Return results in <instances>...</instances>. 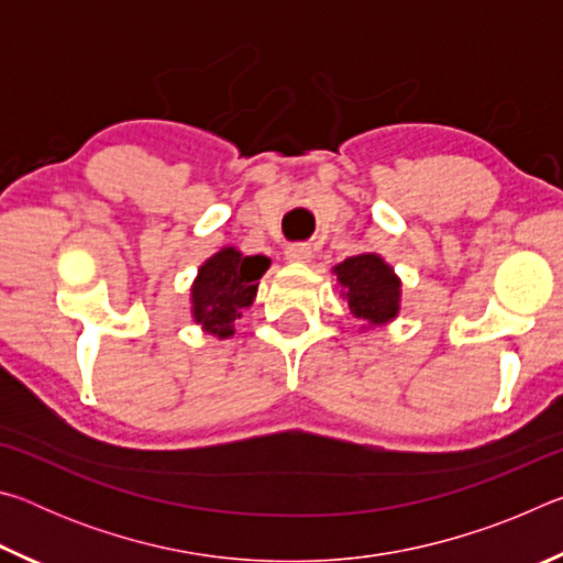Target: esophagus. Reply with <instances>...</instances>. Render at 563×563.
I'll use <instances>...</instances> for the list:
<instances>
[{
    "label": "esophagus",
    "mask_w": 563,
    "mask_h": 563,
    "mask_svg": "<svg viewBox=\"0 0 563 563\" xmlns=\"http://www.w3.org/2000/svg\"><path fill=\"white\" fill-rule=\"evenodd\" d=\"M285 258L292 263H308L312 258V247L308 243H290L285 247Z\"/></svg>",
    "instance_id": "34e87169"
}]
</instances>
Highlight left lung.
<instances>
[{
    "mask_svg": "<svg viewBox=\"0 0 563 563\" xmlns=\"http://www.w3.org/2000/svg\"><path fill=\"white\" fill-rule=\"evenodd\" d=\"M338 283L347 292L350 312L369 325L389 322L399 310V280L379 255H355L335 268Z\"/></svg>",
    "mask_w": 563,
    "mask_h": 563,
    "instance_id": "obj_1",
    "label": "left lung"
}]
</instances>
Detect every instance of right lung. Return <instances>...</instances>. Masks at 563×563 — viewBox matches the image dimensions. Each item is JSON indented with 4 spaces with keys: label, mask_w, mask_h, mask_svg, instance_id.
<instances>
[{
    "label": "right lung",
    "mask_w": 563,
    "mask_h": 563,
    "mask_svg": "<svg viewBox=\"0 0 563 563\" xmlns=\"http://www.w3.org/2000/svg\"><path fill=\"white\" fill-rule=\"evenodd\" d=\"M268 265L265 255H241L235 247H223L206 261L194 285L196 322L218 338L233 335V320L253 302Z\"/></svg>",
    "instance_id": "obj_1"
}]
</instances>
